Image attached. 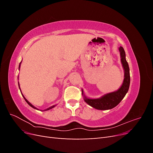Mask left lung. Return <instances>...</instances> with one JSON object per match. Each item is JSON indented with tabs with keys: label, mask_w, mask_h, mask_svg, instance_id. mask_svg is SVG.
Here are the masks:
<instances>
[{
	"label": "left lung",
	"mask_w": 153,
	"mask_h": 153,
	"mask_svg": "<svg viewBox=\"0 0 153 153\" xmlns=\"http://www.w3.org/2000/svg\"><path fill=\"white\" fill-rule=\"evenodd\" d=\"M119 50L121 58V61L124 71V78L121 87L117 91L106 94L101 98L97 99L88 98L82 92V94L84 97V101L88 105L96 109L104 110L114 108L121 102L128 91L129 84H130L129 68L126 60V53L124 48L122 47H120Z\"/></svg>",
	"instance_id": "obj_1"
}]
</instances>
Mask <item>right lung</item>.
Listing matches in <instances>:
<instances>
[{
    "label": "right lung",
    "mask_w": 153,
    "mask_h": 153,
    "mask_svg": "<svg viewBox=\"0 0 153 153\" xmlns=\"http://www.w3.org/2000/svg\"><path fill=\"white\" fill-rule=\"evenodd\" d=\"M21 62L20 63V65H19V69H20V64H21ZM18 84H19V83H18ZM18 86H19V88H20V85H19V84H18ZM22 96H23V97H24V98L25 99V101H26V102H27V103H28V104H29V105H30V106H31V107H32V108H35V109H36V110H38V109H37V108H36V107H35V106H34L33 105H32V104H31L30 103H29V101H27V100L25 99V97L24 96V95H22ZM55 105H53V106H50V107H49L48 108H47V109H45V111H46V110H50V109H51V108H52L55 107Z\"/></svg>",
    "instance_id": "1"
}]
</instances>
